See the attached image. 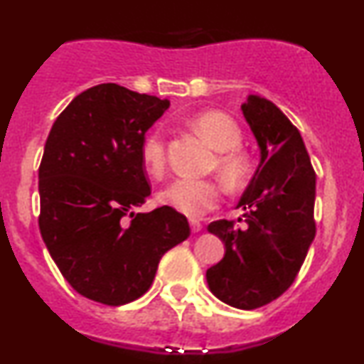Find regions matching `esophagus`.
<instances>
[{
	"label": "esophagus",
	"mask_w": 364,
	"mask_h": 364,
	"mask_svg": "<svg viewBox=\"0 0 364 364\" xmlns=\"http://www.w3.org/2000/svg\"><path fill=\"white\" fill-rule=\"evenodd\" d=\"M190 228H191V231H193V232H198L200 229H202V224H200L198 220L190 219Z\"/></svg>",
	"instance_id": "34e87169"
}]
</instances>
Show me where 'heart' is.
Wrapping results in <instances>:
<instances>
[{
    "mask_svg": "<svg viewBox=\"0 0 364 364\" xmlns=\"http://www.w3.org/2000/svg\"><path fill=\"white\" fill-rule=\"evenodd\" d=\"M193 132L203 136L217 150L215 168L231 188H237L248 176V157L240 149L243 133L231 116L220 111L200 112L190 119ZM141 162L152 176H161L166 169V140L159 132L145 136L141 144ZM162 205L190 217H200L214 208L220 200V188L210 179L178 178L159 191Z\"/></svg>",
    "mask_w": 364,
    "mask_h": 364,
    "instance_id": "1",
    "label": "heart"
}]
</instances>
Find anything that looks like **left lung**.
<instances>
[{"instance_id":"1","label":"left lung","mask_w":364,"mask_h":364,"mask_svg":"<svg viewBox=\"0 0 364 364\" xmlns=\"http://www.w3.org/2000/svg\"><path fill=\"white\" fill-rule=\"evenodd\" d=\"M241 111L260 164L237 202L246 210L245 228L225 219L208 224L225 253L207 270V284L229 306L255 310L289 289L306 258L316 231V176L301 133L272 101L248 95Z\"/></svg>"}]
</instances>
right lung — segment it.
I'll list each match as a JSON object with an SVG mask.
<instances>
[{
  "label": "right lung",
  "mask_w": 364,
  "mask_h": 364,
  "mask_svg": "<svg viewBox=\"0 0 364 364\" xmlns=\"http://www.w3.org/2000/svg\"><path fill=\"white\" fill-rule=\"evenodd\" d=\"M168 107V99L101 83L66 106L46 140L41 236L63 277L92 301L139 299L162 255L190 236L186 217L168 205L133 212L150 195L141 144Z\"/></svg>",
  "instance_id": "right-lung-1"
}]
</instances>
